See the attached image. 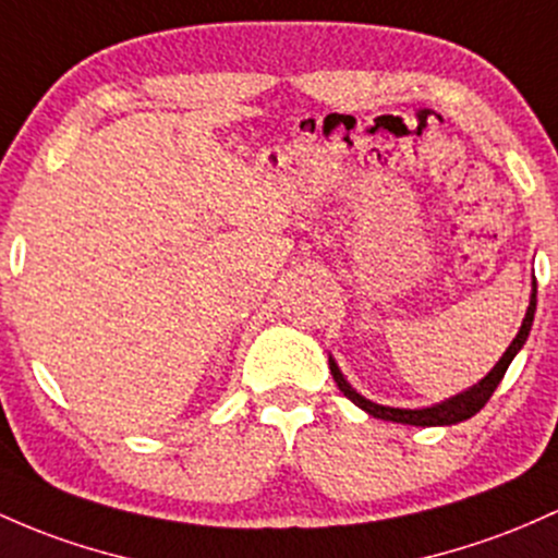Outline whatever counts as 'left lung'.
Returning <instances> with one entry per match:
<instances>
[{
  "label": "left lung",
  "mask_w": 558,
  "mask_h": 558,
  "mask_svg": "<svg viewBox=\"0 0 558 558\" xmlns=\"http://www.w3.org/2000/svg\"><path fill=\"white\" fill-rule=\"evenodd\" d=\"M535 293H537V286H532V299H530V307H527V315H524L522 328H519L517 339L511 341V347L506 349L504 357L498 360V365H495V368L489 371L487 376L482 378L480 384H476V387H471L469 391H463V395H458V397H450L448 402H439V405L421 408V410H402V408L376 405V402L365 400L363 395H357V391L349 387V384L344 381V376H341V371L336 368V363H333V360H330V373H333L336 387L341 389V395H344L347 400H352L354 405L363 408L365 413L373 415V418L395 421V424H410V426H450V424H461V421L471 418V415H476L482 408L487 405V400H489V397H493V391L498 389L500 381H504V376H506L508 365H511V360L517 357V352L524 347V341H527L532 320H535V304H537Z\"/></svg>",
  "instance_id": "left-lung-1"
}]
</instances>
